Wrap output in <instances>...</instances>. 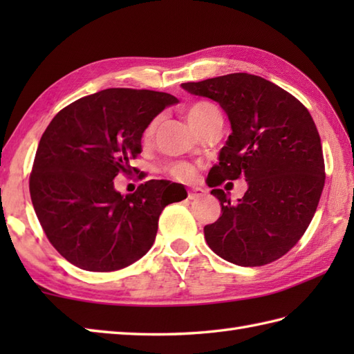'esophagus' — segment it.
Listing matches in <instances>:
<instances>
[{
    "mask_svg": "<svg viewBox=\"0 0 354 354\" xmlns=\"http://www.w3.org/2000/svg\"><path fill=\"white\" fill-rule=\"evenodd\" d=\"M205 194V190L201 189V187H192L189 189V199H199Z\"/></svg>",
    "mask_w": 354,
    "mask_h": 354,
    "instance_id": "1",
    "label": "esophagus"
}]
</instances>
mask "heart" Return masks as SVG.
<instances>
[{
	"mask_svg": "<svg viewBox=\"0 0 354 354\" xmlns=\"http://www.w3.org/2000/svg\"><path fill=\"white\" fill-rule=\"evenodd\" d=\"M214 118H222V117H221L219 109L209 102H196L185 109V120L194 132L199 131L202 126L208 122H212ZM156 126H158V118H153L152 122L146 126V129L142 131V137H141L142 145H149V142L152 141ZM167 171L171 178L181 179V181H187V179H192L194 176V169L192 165L184 164V162L171 165Z\"/></svg>",
	"mask_w": 354,
	"mask_h": 354,
	"instance_id": "obj_1",
	"label": "heart"
}]
</instances>
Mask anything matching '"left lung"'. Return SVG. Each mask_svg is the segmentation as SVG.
I'll return each instance as SVG.
<instances>
[{
  "instance_id": "obj_1",
  "label": "left lung",
  "mask_w": 354,
  "mask_h": 354,
  "mask_svg": "<svg viewBox=\"0 0 354 354\" xmlns=\"http://www.w3.org/2000/svg\"><path fill=\"white\" fill-rule=\"evenodd\" d=\"M181 86L219 103L232 131L219 164L208 173L222 208L219 219L204 227L208 246L239 266L283 257L312 222L326 181L321 138L309 111L272 82L248 73ZM239 177L248 190L234 205L216 187Z\"/></svg>"
}]
</instances>
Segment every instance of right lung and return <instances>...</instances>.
<instances>
[{"instance_id": "1", "label": "right lung", "mask_w": 354, "mask_h": 354, "mask_svg": "<svg viewBox=\"0 0 354 354\" xmlns=\"http://www.w3.org/2000/svg\"><path fill=\"white\" fill-rule=\"evenodd\" d=\"M178 102L167 93L109 88L73 102L45 129L30 196L50 243L74 266L111 272L152 248L175 183L150 179L123 196L114 179L135 170L142 131Z\"/></svg>"}]
</instances>
